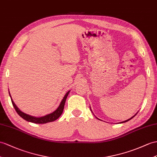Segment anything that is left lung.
<instances>
[{
    "label": "left lung",
    "instance_id": "left-lung-1",
    "mask_svg": "<svg viewBox=\"0 0 157 157\" xmlns=\"http://www.w3.org/2000/svg\"><path fill=\"white\" fill-rule=\"evenodd\" d=\"M90 110H91V111H92V110H91V109H90ZM92 113H93V112H92ZM137 113H138V112H137V113H136V114H135V115H134L133 117H131V118H128V120H126V121H123V122H121V123H126V122H127V121H130V120H131V118H132L133 117H135V116H136V114H137ZM97 118H98L97 117ZM98 120H100V119H99V118H98Z\"/></svg>",
    "mask_w": 157,
    "mask_h": 157
}]
</instances>
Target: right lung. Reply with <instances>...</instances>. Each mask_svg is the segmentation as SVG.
I'll list each match as a JSON object with an SVG mask.
<instances>
[{
    "label": "right lung",
    "mask_w": 157,
    "mask_h": 157,
    "mask_svg": "<svg viewBox=\"0 0 157 157\" xmlns=\"http://www.w3.org/2000/svg\"><path fill=\"white\" fill-rule=\"evenodd\" d=\"M70 91L71 90H68L66 93V94L64 95V97H63V100L61 101V102L60 103L59 107L57 108L54 112H52L48 114H47V115H45V116L40 117H33L31 115H29V114H26L23 112H22L21 110L17 107V106L14 104V102H13V99H12V97H11V96H10V92H9V93L10 97L11 98V101H12L14 108L19 116L22 117L25 121H28V122H30V123H36V124H45L47 123H50V122H53V121H56L57 118H59V117L61 115V114H62V113L63 112L64 104H65V102H66V99L68 97V94H69Z\"/></svg>",
    "instance_id": "add662e5"
}]
</instances>
